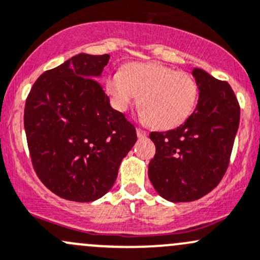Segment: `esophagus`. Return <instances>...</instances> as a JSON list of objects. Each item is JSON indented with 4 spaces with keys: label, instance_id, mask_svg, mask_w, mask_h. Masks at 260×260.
<instances>
[{
    "label": "esophagus",
    "instance_id": "esophagus-1",
    "mask_svg": "<svg viewBox=\"0 0 260 260\" xmlns=\"http://www.w3.org/2000/svg\"><path fill=\"white\" fill-rule=\"evenodd\" d=\"M137 136H138V138H144V137H147V132H146V131L141 129V128H138Z\"/></svg>",
    "mask_w": 260,
    "mask_h": 260
}]
</instances>
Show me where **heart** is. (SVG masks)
<instances>
[{
	"instance_id": "obj_1",
	"label": "heart",
	"mask_w": 260,
	"mask_h": 260,
	"mask_svg": "<svg viewBox=\"0 0 260 260\" xmlns=\"http://www.w3.org/2000/svg\"><path fill=\"white\" fill-rule=\"evenodd\" d=\"M111 105L125 112L139 95L144 121L159 129L178 127L189 118L198 101V84L192 75L159 63H129L106 81Z\"/></svg>"
}]
</instances>
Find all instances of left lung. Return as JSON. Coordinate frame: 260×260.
Returning a JSON list of instances; mask_svg holds the SVG:
<instances>
[{
  "mask_svg": "<svg viewBox=\"0 0 260 260\" xmlns=\"http://www.w3.org/2000/svg\"><path fill=\"white\" fill-rule=\"evenodd\" d=\"M199 98L189 118L176 129L152 132L154 158L151 183L173 203L208 194L223 178L239 127L240 108L233 89L201 68H193Z\"/></svg>",
  "mask_w": 260,
  "mask_h": 260,
  "instance_id": "1",
  "label": "left lung"
}]
</instances>
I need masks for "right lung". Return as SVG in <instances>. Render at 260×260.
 Wrapping results in <instances>:
<instances>
[{
  "instance_id": "1",
  "label": "right lung",
  "mask_w": 260,
  "mask_h": 260,
  "mask_svg": "<svg viewBox=\"0 0 260 260\" xmlns=\"http://www.w3.org/2000/svg\"><path fill=\"white\" fill-rule=\"evenodd\" d=\"M108 61V54H76L42 73L27 97L32 165L41 182L67 201L105 196L137 141L135 125L111 107L97 81Z\"/></svg>"
}]
</instances>
